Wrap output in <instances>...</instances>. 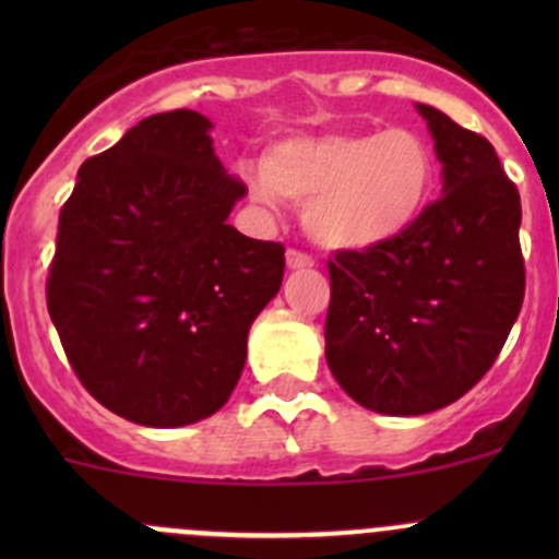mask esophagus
Segmentation results:
<instances>
[{"label":"esophagus","mask_w":559,"mask_h":559,"mask_svg":"<svg viewBox=\"0 0 559 559\" xmlns=\"http://www.w3.org/2000/svg\"><path fill=\"white\" fill-rule=\"evenodd\" d=\"M286 267H289V270H306V267H313V259L308 257V253L295 251V248H292V251H286Z\"/></svg>","instance_id":"34e87169"}]
</instances>
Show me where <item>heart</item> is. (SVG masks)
<instances>
[{
  "mask_svg": "<svg viewBox=\"0 0 559 559\" xmlns=\"http://www.w3.org/2000/svg\"><path fill=\"white\" fill-rule=\"evenodd\" d=\"M262 202H289L316 246L365 251L400 238L436 191V156L419 132H324L278 140L248 175Z\"/></svg>",
  "mask_w": 559,
  "mask_h": 559,
  "instance_id": "heart-1",
  "label": "heart"
}]
</instances>
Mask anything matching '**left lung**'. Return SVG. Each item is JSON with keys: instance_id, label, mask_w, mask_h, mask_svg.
<instances>
[{"instance_id": "obj_1", "label": "left lung", "mask_w": 559, "mask_h": 559, "mask_svg": "<svg viewBox=\"0 0 559 559\" xmlns=\"http://www.w3.org/2000/svg\"><path fill=\"white\" fill-rule=\"evenodd\" d=\"M443 197L384 246L337 251L324 354L343 392L386 416L454 403L503 348L524 297L520 191L492 143L416 103Z\"/></svg>"}]
</instances>
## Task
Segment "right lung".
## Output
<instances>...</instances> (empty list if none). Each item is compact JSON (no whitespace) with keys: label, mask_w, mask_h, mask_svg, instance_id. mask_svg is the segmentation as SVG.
<instances>
[{"label":"right lung","mask_w":559,"mask_h":559,"mask_svg":"<svg viewBox=\"0 0 559 559\" xmlns=\"http://www.w3.org/2000/svg\"><path fill=\"white\" fill-rule=\"evenodd\" d=\"M211 129L197 110L143 118L83 162L59 216L48 313L81 384L143 427L227 403L284 281V248L227 224L246 186Z\"/></svg>","instance_id":"right-lung-1"}]
</instances>
